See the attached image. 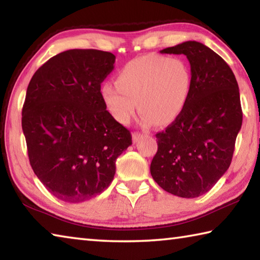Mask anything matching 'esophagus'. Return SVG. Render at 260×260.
I'll return each mask as SVG.
<instances>
[{
  "mask_svg": "<svg viewBox=\"0 0 260 260\" xmlns=\"http://www.w3.org/2000/svg\"><path fill=\"white\" fill-rule=\"evenodd\" d=\"M132 138H133V142L135 143V142H138V141H140L141 139L143 138V134L135 132V133H133V135H132Z\"/></svg>",
  "mask_w": 260,
  "mask_h": 260,
  "instance_id": "obj_1",
  "label": "esophagus"
}]
</instances>
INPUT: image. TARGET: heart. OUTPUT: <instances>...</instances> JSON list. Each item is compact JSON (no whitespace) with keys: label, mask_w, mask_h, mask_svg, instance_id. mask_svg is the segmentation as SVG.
Segmentation results:
<instances>
[{"label":"heart","mask_w":260,"mask_h":260,"mask_svg":"<svg viewBox=\"0 0 260 260\" xmlns=\"http://www.w3.org/2000/svg\"><path fill=\"white\" fill-rule=\"evenodd\" d=\"M192 77L189 65L180 57L144 55L129 60L116 76V86L105 82L101 98L109 113L127 124L135 103L144 126L167 125L177 119L187 104Z\"/></svg>","instance_id":"heart-1"}]
</instances>
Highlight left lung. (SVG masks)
<instances>
[{
    "label": "left lung",
    "mask_w": 260,
    "mask_h": 260,
    "mask_svg": "<svg viewBox=\"0 0 260 260\" xmlns=\"http://www.w3.org/2000/svg\"><path fill=\"white\" fill-rule=\"evenodd\" d=\"M186 55L192 77L182 112L156 134L152 179L165 191L183 199L208 192L230 167L242 126L239 85L228 64L196 41L160 50Z\"/></svg>",
    "instance_id": "left-lung-1"
}]
</instances>
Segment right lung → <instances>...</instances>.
Returning a JSON list of instances; mask_svg holds the SVG:
<instances>
[{"label": "right lung", "instance_id": "add662e5", "mask_svg": "<svg viewBox=\"0 0 260 260\" xmlns=\"http://www.w3.org/2000/svg\"><path fill=\"white\" fill-rule=\"evenodd\" d=\"M114 60L108 51L67 50L39 68L28 83L21 127L29 164L48 191L68 203L104 191L116 159L132 144L129 131L101 98Z\"/></svg>", "mask_w": 260, "mask_h": 260}]
</instances>
